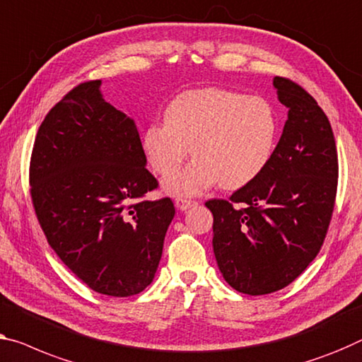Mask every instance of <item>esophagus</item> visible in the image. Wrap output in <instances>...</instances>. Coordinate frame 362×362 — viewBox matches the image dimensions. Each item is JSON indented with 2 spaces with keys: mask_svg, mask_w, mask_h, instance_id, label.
<instances>
[{
  "mask_svg": "<svg viewBox=\"0 0 362 362\" xmlns=\"http://www.w3.org/2000/svg\"><path fill=\"white\" fill-rule=\"evenodd\" d=\"M198 202H193V199H185V198H177L175 199V206L177 209H180V211H187V209H190L192 206H197Z\"/></svg>",
  "mask_w": 362,
  "mask_h": 362,
  "instance_id": "34e87169",
  "label": "esophagus"
}]
</instances>
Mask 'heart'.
I'll use <instances>...</instances> for the list:
<instances>
[{"instance_id": "obj_1", "label": "heart", "mask_w": 362, "mask_h": 362, "mask_svg": "<svg viewBox=\"0 0 362 362\" xmlns=\"http://www.w3.org/2000/svg\"><path fill=\"white\" fill-rule=\"evenodd\" d=\"M278 123L262 97L206 88L174 97L164 123L143 132V151L160 175L173 171L190 152L197 158L164 180L175 197L198 195L221 183L234 190L257 179L272 159Z\"/></svg>"}]
</instances>
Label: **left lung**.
Returning <instances> with one entry per match:
<instances>
[{
	"label": "left lung",
	"instance_id": "1",
	"mask_svg": "<svg viewBox=\"0 0 362 362\" xmlns=\"http://www.w3.org/2000/svg\"><path fill=\"white\" fill-rule=\"evenodd\" d=\"M288 120L272 159L229 199H209L213 250L235 291L269 294L294 281L320 252L335 206L338 154L332 125L299 84L276 76Z\"/></svg>",
	"mask_w": 362,
	"mask_h": 362
}]
</instances>
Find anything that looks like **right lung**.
Masks as SVG:
<instances>
[{"instance_id":"right-lung-1","label":"right lung","mask_w":362,"mask_h":362,"mask_svg":"<svg viewBox=\"0 0 362 362\" xmlns=\"http://www.w3.org/2000/svg\"><path fill=\"white\" fill-rule=\"evenodd\" d=\"M29 180L48 244L81 281L112 298L148 288L175 208L170 198L143 199L158 180L133 118L105 102L100 81L76 86L47 113Z\"/></svg>"}]
</instances>
